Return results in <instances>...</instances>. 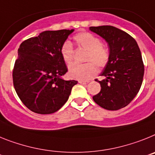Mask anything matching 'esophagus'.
<instances>
[{
    "mask_svg": "<svg viewBox=\"0 0 155 155\" xmlns=\"http://www.w3.org/2000/svg\"><path fill=\"white\" fill-rule=\"evenodd\" d=\"M79 83H80V84H87V83H88V82H87V81H83V80H79Z\"/></svg>",
    "mask_w": 155,
    "mask_h": 155,
    "instance_id": "esophagus-1",
    "label": "esophagus"
}]
</instances>
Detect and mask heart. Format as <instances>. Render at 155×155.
Listing matches in <instances>:
<instances>
[{"instance_id":"1","label":"heart","mask_w":155,"mask_h":155,"mask_svg":"<svg viewBox=\"0 0 155 155\" xmlns=\"http://www.w3.org/2000/svg\"><path fill=\"white\" fill-rule=\"evenodd\" d=\"M78 47L87 51L85 64H72L68 68L69 76L79 80H88L97 72V65L104 68L109 61V51L101 43L100 38L89 32H80L73 37ZM61 54L66 64L72 62L74 58V48L68 40L64 41L61 47Z\"/></svg>"}]
</instances>
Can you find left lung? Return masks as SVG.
Masks as SVG:
<instances>
[{
  "mask_svg": "<svg viewBox=\"0 0 155 155\" xmlns=\"http://www.w3.org/2000/svg\"><path fill=\"white\" fill-rule=\"evenodd\" d=\"M109 46V61L98 81L101 91L93 100L104 109L116 111L127 106L137 96L142 85L144 64L137 41L130 34L111 25L91 26Z\"/></svg>",
  "mask_w": 155,
  "mask_h": 155,
  "instance_id": "1",
  "label": "left lung"
}]
</instances>
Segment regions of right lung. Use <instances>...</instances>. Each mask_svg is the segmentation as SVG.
<instances>
[{
    "mask_svg": "<svg viewBox=\"0 0 155 155\" xmlns=\"http://www.w3.org/2000/svg\"><path fill=\"white\" fill-rule=\"evenodd\" d=\"M73 29L44 31L24 40L18 50L12 71L13 85L22 103L30 111L47 115L58 111L76 80H64L68 72L61 47Z\"/></svg>",
    "mask_w": 155,
    "mask_h": 155,
    "instance_id": "1",
    "label": "right lung"
}]
</instances>
